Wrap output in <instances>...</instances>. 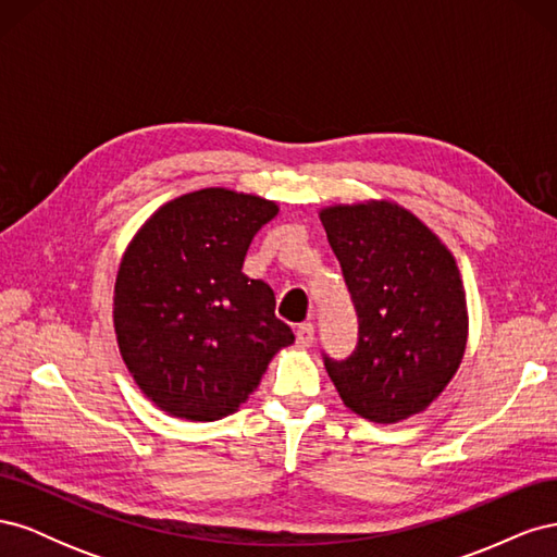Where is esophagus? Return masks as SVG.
<instances>
[{"mask_svg": "<svg viewBox=\"0 0 557 557\" xmlns=\"http://www.w3.org/2000/svg\"><path fill=\"white\" fill-rule=\"evenodd\" d=\"M295 344L299 348H309L313 344V325L311 323H301L297 330H295Z\"/></svg>", "mask_w": 557, "mask_h": 557, "instance_id": "34e87169", "label": "esophagus"}]
</instances>
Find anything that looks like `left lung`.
Segmentation results:
<instances>
[{"mask_svg":"<svg viewBox=\"0 0 557 557\" xmlns=\"http://www.w3.org/2000/svg\"><path fill=\"white\" fill-rule=\"evenodd\" d=\"M342 264L358 342L348 358L323 362L350 411L374 420L420 413L458 372L467 305L448 248L413 213L391 201L320 213Z\"/></svg>","mask_w":557,"mask_h":557,"instance_id":"left-lung-1","label":"left lung"}]
</instances>
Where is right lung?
I'll use <instances>...</instances> for the list:
<instances>
[{
    "instance_id": "add662e5",
    "label": "right lung",
    "mask_w": 557,
    "mask_h": 557,
    "mask_svg": "<svg viewBox=\"0 0 557 557\" xmlns=\"http://www.w3.org/2000/svg\"><path fill=\"white\" fill-rule=\"evenodd\" d=\"M276 213L262 197L207 188L164 205L129 244L113 297L117 346L162 411L234 413L295 342L272 288L242 274L252 237Z\"/></svg>"
}]
</instances>
